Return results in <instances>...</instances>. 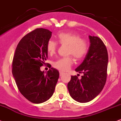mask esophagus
Instances as JSON below:
<instances>
[{"mask_svg": "<svg viewBox=\"0 0 121 121\" xmlns=\"http://www.w3.org/2000/svg\"><path fill=\"white\" fill-rule=\"evenodd\" d=\"M63 75V72H60V76H62Z\"/></svg>", "mask_w": 121, "mask_h": 121, "instance_id": "obj_1", "label": "esophagus"}]
</instances>
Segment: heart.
<instances>
[{"label": "heart", "mask_w": 121, "mask_h": 121, "mask_svg": "<svg viewBox=\"0 0 121 121\" xmlns=\"http://www.w3.org/2000/svg\"><path fill=\"white\" fill-rule=\"evenodd\" d=\"M57 42L61 45H67L68 55H72L77 61L83 60L88 51V43L79 35L68 32L60 33L57 35ZM58 44L56 41L49 39L46 44V50L50 55L55 54ZM73 64V58L70 56L57 60L53 64V66L61 72H65L69 69Z\"/></svg>", "instance_id": "1"}]
</instances>
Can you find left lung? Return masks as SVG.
Masks as SVG:
<instances>
[{
  "mask_svg": "<svg viewBox=\"0 0 121 121\" xmlns=\"http://www.w3.org/2000/svg\"><path fill=\"white\" fill-rule=\"evenodd\" d=\"M89 38L88 53L83 63L75 69L83 75L80 79L77 76H71L67 86L71 97L80 103L91 101L99 95L107 76L108 53L105 45L98 37L90 35Z\"/></svg>",
  "mask_w": 121,
  "mask_h": 121,
  "instance_id": "left-lung-1",
  "label": "left lung"
}]
</instances>
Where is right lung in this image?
<instances>
[{"mask_svg": "<svg viewBox=\"0 0 121 121\" xmlns=\"http://www.w3.org/2000/svg\"><path fill=\"white\" fill-rule=\"evenodd\" d=\"M52 33L48 29L38 28L25 35L17 46L12 63V73L20 92L36 104L52 96L59 78L58 71L53 68L46 74L40 70L48 64L46 44Z\"/></svg>", "mask_w": 121, "mask_h": 121, "instance_id": "obj_1", "label": "right lung"}]
</instances>
